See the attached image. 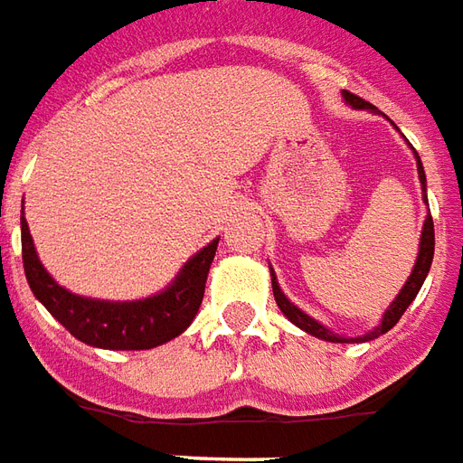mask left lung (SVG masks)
Returning <instances> with one entry per match:
<instances>
[{
  "label": "left lung",
  "instance_id": "1",
  "mask_svg": "<svg viewBox=\"0 0 463 463\" xmlns=\"http://www.w3.org/2000/svg\"><path fill=\"white\" fill-rule=\"evenodd\" d=\"M345 100L353 108H370V110H373V106H370L367 100H363V98L355 96V93H350V90H345ZM417 170H420L421 187H424V192H427V177H424V167H421L420 155H417ZM424 197H427V194H424ZM431 259H434V222H431V214H430V217L424 219V229H421V241H420V256H417V264H414V269H411L410 281L404 283V288L400 291V296H397V298L392 301V306L387 308L383 323H380V328H374L373 333H367V335H363V338H357V340H373L397 326V320L402 318L404 310L410 308V303L414 301V296L420 293L421 283H424L427 273H430ZM271 288H273V298H276V303H279V308L283 310V316L291 320L293 326H298V328L310 333V335H316V338L328 340V343H347L345 338H340V335H335V333H330L328 328H323L320 323H316L310 316H306L301 308H296V306H293V303L281 293V288H279V283H276V276H273V273H271Z\"/></svg>",
  "mask_w": 463,
  "mask_h": 463
}]
</instances>
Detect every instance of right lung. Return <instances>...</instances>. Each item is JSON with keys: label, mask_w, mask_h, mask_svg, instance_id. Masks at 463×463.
<instances>
[{"label": "right lung", "mask_w": 463, "mask_h": 463, "mask_svg": "<svg viewBox=\"0 0 463 463\" xmlns=\"http://www.w3.org/2000/svg\"><path fill=\"white\" fill-rule=\"evenodd\" d=\"M217 244L219 239H214L194 259H190L177 281L160 296L133 303L93 301L61 288L43 271L42 261L33 251L29 227L22 219V261L33 296L73 338L106 350H150L177 338L202 306L204 283Z\"/></svg>", "instance_id": "1"}]
</instances>
